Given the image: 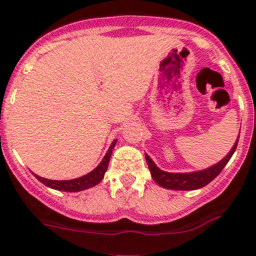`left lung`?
<instances>
[{"mask_svg": "<svg viewBox=\"0 0 256 256\" xmlns=\"http://www.w3.org/2000/svg\"><path fill=\"white\" fill-rule=\"evenodd\" d=\"M237 144L238 140L236 141L232 150L229 152V154L224 158L222 161H220L218 164L212 166V168H206L202 171H196V172H183V174L182 172H166V171L160 170L148 154H145V158H146L148 166H149V170H150L152 178L161 187L168 190H176V191H191V190L202 188V187L206 186L216 178L217 175L222 171V168L226 166L233 153L236 152Z\"/></svg>", "mask_w": 256, "mask_h": 256, "instance_id": "8db88e82", "label": "left lung"}]
</instances>
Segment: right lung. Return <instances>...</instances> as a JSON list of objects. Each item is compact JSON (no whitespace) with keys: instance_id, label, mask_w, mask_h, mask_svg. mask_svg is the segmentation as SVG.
<instances>
[{"instance_id":"right-lung-1","label":"right lung","mask_w":256,"mask_h":256,"mask_svg":"<svg viewBox=\"0 0 256 256\" xmlns=\"http://www.w3.org/2000/svg\"><path fill=\"white\" fill-rule=\"evenodd\" d=\"M116 141L114 140L111 146H110L108 152L106 153L104 158L102 160V162L98 164V168H95L92 172L84 175L81 178L77 179H72V180H50V179L42 178V176H36V179L39 182H42L43 184H46L50 188L58 190V191H66V192H78L82 191V190H88L90 187H94L102 180L103 176H104V172L108 168V162L110 158H111V154H112V149L116 145Z\"/></svg>"}]
</instances>
